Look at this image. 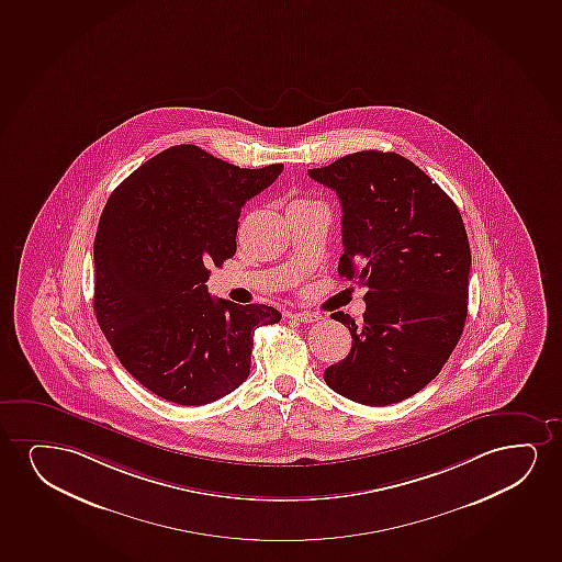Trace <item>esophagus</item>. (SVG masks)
<instances>
[{"label":"esophagus","mask_w":562,"mask_h":562,"mask_svg":"<svg viewBox=\"0 0 562 562\" xmlns=\"http://www.w3.org/2000/svg\"><path fill=\"white\" fill-rule=\"evenodd\" d=\"M292 318H295V321L305 322V324H311V322H318L321 321V316L316 313H308V311H303V313H293L290 314Z\"/></svg>","instance_id":"obj_1"}]
</instances>
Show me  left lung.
I'll return each mask as SVG.
<instances>
[{
  "label": "left lung",
  "instance_id": "obj_1",
  "mask_svg": "<svg viewBox=\"0 0 562 562\" xmlns=\"http://www.w3.org/2000/svg\"><path fill=\"white\" fill-rule=\"evenodd\" d=\"M308 176L341 202L339 274L368 288L360 324L334 314L352 347L324 381L366 406L409 398L437 378L465 326L471 249L460 210L396 153L349 154Z\"/></svg>",
  "mask_w": 562,
  "mask_h": 562
}]
</instances>
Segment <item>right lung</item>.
Returning <instances> with one entry per match:
<instances>
[{"label":"right lung","mask_w":562,"mask_h":562,"mask_svg":"<svg viewBox=\"0 0 562 562\" xmlns=\"http://www.w3.org/2000/svg\"><path fill=\"white\" fill-rule=\"evenodd\" d=\"M282 169L177 145L110 194L93 246L97 322L125 370L164 401L202 406L240 386L254 331L282 318L274 306L213 300L205 285L210 267L236 254L241 207Z\"/></svg>","instance_id":"add662e5"}]
</instances>
